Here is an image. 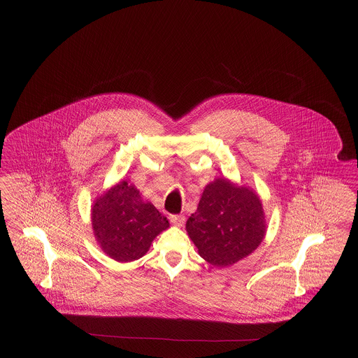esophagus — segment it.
Segmentation results:
<instances>
[{
	"label": "esophagus",
	"instance_id": "obj_1",
	"mask_svg": "<svg viewBox=\"0 0 358 358\" xmlns=\"http://www.w3.org/2000/svg\"><path fill=\"white\" fill-rule=\"evenodd\" d=\"M171 222L176 227H182L185 224V216L184 215H171Z\"/></svg>",
	"mask_w": 358,
	"mask_h": 358
}]
</instances>
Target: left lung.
<instances>
[{
  "mask_svg": "<svg viewBox=\"0 0 358 358\" xmlns=\"http://www.w3.org/2000/svg\"><path fill=\"white\" fill-rule=\"evenodd\" d=\"M187 232L208 263L231 266L252 254L264 238L263 205L252 189L216 178L205 187Z\"/></svg>",
  "mask_w": 358,
  "mask_h": 358,
  "instance_id": "8db88e82",
  "label": "left lung"
}]
</instances>
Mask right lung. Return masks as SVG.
Returning a JSON list of instances; mask_svg holds the SVG:
<instances>
[{
  "label": "right lung",
  "mask_w": 358,
  "mask_h": 358,
  "mask_svg": "<svg viewBox=\"0 0 358 358\" xmlns=\"http://www.w3.org/2000/svg\"><path fill=\"white\" fill-rule=\"evenodd\" d=\"M92 229L103 252L117 262H133L145 255L154 238L169 228L168 219L129 181L99 196L91 208Z\"/></svg>",
  "instance_id": "obj_1"
}]
</instances>
